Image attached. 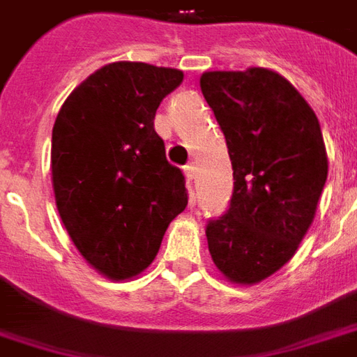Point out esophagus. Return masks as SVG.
<instances>
[{
	"label": "esophagus",
	"mask_w": 357,
	"mask_h": 357,
	"mask_svg": "<svg viewBox=\"0 0 357 357\" xmlns=\"http://www.w3.org/2000/svg\"><path fill=\"white\" fill-rule=\"evenodd\" d=\"M185 178L189 179V181H193V179H195V176H197V170H195V166H193V164H189V166H185Z\"/></svg>",
	"instance_id": "1"
}]
</instances>
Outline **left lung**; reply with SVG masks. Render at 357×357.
I'll return each mask as SVG.
<instances>
[{
  "label": "left lung",
  "instance_id": "left-lung-1",
  "mask_svg": "<svg viewBox=\"0 0 357 357\" xmlns=\"http://www.w3.org/2000/svg\"><path fill=\"white\" fill-rule=\"evenodd\" d=\"M201 91L226 137L230 208L206 226L214 265L253 286L280 271L307 234L328 174L321 126L305 98L265 67L206 71Z\"/></svg>",
  "mask_w": 357,
  "mask_h": 357
}]
</instances>
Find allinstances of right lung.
I'll list each match as a JSON object with an SVG mask.
<instances>
[{
    "label": "right lung",
    "mask_w": 357,
    "mask_h": 357,
    "mask_svg": "<svg viewBox=\"0 0 357 357\" xmlns=\"http://www.w3.org/2000/svg\"><path fill=\"white\" fill-rule=\"evenodd\" d=\"M181 81L179 69L114 61L86 77L57 114V213L77 251L109 280L143 273L187 206L183 174L154 131L162 98Z\"/></svg>",
    "instance_id": "add662e5"
}]
</instances>
